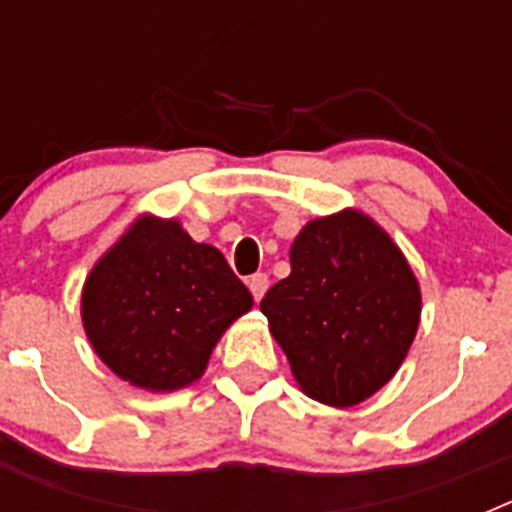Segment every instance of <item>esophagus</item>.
Segmentation results:
<instances>
[{
    "mask_svg": "<svg viewBox=\"0 0 512 512\" xmlns=\"http://www.w3.org/2000/svg\"><path fill=\"white\" fill-rule=\"evenodd\" d=\"M248 289H251L253 300L259 302L266 295V289H269V277L266 274H253V277H248Z\"/></svg>",
    "mask_w": 512,
    "mask_h": 512,
    "instance_id": "obj_1",
    "label": "esophagus"
}]
</instances>
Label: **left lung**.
Returning <instances> with one entry per match:
<instances>
[{"instance_id":"1","label":"left lung","mask_w":512,"mask_h":512,"mask_svg":"<svg viewBox=\"0 0 512 512\" xmlns=\"http://www.w3.org/2000/svg\"><path fill=\"white\" fill-rule=\"evenodd\" d=\"M289 277L261 300L300 390L351 408L395 377L420 323V287L397 243L359 210L310 220Z\"/></svg>"}]
</instances>
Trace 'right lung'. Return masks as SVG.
Masks as SVG:
<instances>
[{
	"label": "right lung",
	"mask_w": 512,
	"mask_h": 512,
	"mask_svg": "<svg viewBox=\"0 0 512 512\" xmlns=\"http://www.w3.org/2000/svg\"><path fill=\"white\" fill-rule=\"evenodd\" d=\"M253 297L215 246L179 220L140 215L89 271L81 323L99 359L148 392L205 374L212 348Z\"/></svg>",
	"instance_id": "obj_1"
}]
</instances>
